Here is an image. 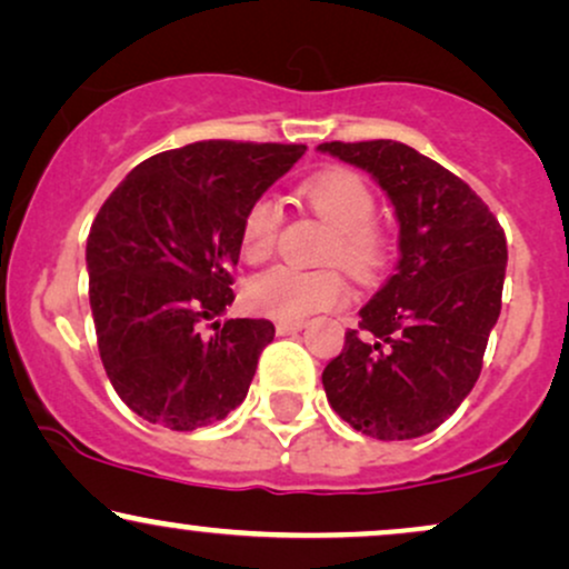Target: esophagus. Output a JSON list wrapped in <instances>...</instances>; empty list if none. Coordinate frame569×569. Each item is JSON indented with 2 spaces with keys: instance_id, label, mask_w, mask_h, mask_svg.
I'll use <instances>...</instances> for the list:
<instances>
[{
  "instance_id": "esophagus-1",
  "label": "esophagus",
  "mask_w": 569,
  "mask_h": 569,
  "mask_svg": "<svg viewBox=\"0 0 569 569\" xmlns=\"http://www.w3.org/2000/svg\"><path fill=\"white\" fill-rule=\"evenodd\" d=\"M305 328V320H278L276 331L278 337H289V333H297Z\"/></svg>"
}]
</instances>
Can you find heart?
Segmentation results:
<instances>
[{
  "instance_id": "1",
  "label": "heart",
  "mask_w": 569,
  "mask_h": 569,
  "mask_svg": "<svg viewBox=\"0 0 569 569\" xmlns=\"http://www.w3.org/2000/svg\"><path fill=\"white\" fill-rule=\"evenodd\" d=\"M305 203L320 222L328 224L323 262H339L358 280H373L387 267V232L376 222V193L355 169H326L299 188ZM280 232V209L272 198H257L241 219L238 246L246 262H264L272 254ZM350 286L339 267L293 270L272 267L249 278L243 302L254 315L272 320H302L307 315L331 310L347 302Z\"/></svg>"
}]
</instances>
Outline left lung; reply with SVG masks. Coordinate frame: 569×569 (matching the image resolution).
Masks as SVG:
<instances>
[{
  "label": "left lung",
  "mask_w": 569,
  "mask_h": 569,
  "mask_svg": "<svg viewBox=\"0 0 569 569\" xmlns=\"http://www.w3.org/2000/svg\"><path fill=\"white\" fill-rule=\"evenodd\" d=\"M318 150L371 172L400 222L395 276L326 366L328 402L376 440L435 432L480 379L501 315L503 228L461 177L402 142L337 140Z\"/></svg>",
  "instance_id": "left-lung-1"
}]
</instances>
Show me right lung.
Wrapping results in <instances>:
<instances>
[{
	"label": "right lung",
	"mask_w": 569,
	"mask_h": 569,
	"mask_svg": "<svg viewBox=\"0 0 569 569\" xmlns=\"http://www.w3.org/2000/svg\"><path fill=\"white\" fill-rule=\"evenodd\" d=\"M305 146L203 140L137 163L87 238L89 305L102 368L137 416L174 432L222 421L243 402L276 326L219 323L246 209ZM214 319L216 333L200 326Z\"/></svg>",
	"instance_id": "1"
}]
</instances>
